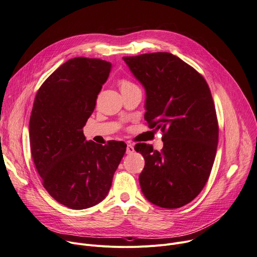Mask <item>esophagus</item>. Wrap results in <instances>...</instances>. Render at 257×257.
Listing matches in <instances>:
<instances>
[{"mask_svg": "<svg viewBox=\"0 0 257 257\" xmlns=\"http://www.w3.org/2000/svg\"><path fill=\"white\" fill-rule=\"evenodd\" d=\"M134 153V145L128 143L126 146V154H133Z\"/></svg>", "mask_w": 257, "mask_h": 257, "instance_id": "obj_1", "label": "esophagus"}]
</instances>
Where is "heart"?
<instances>
[{"instance_id": "1", "label": "heart", "mask_w": 257, "mask_h": 257, "mask_svg": "<svg viewBox=\"0 0 257 257\" xmlns=\"http://www.w3.org/2000/svg\"><path fill=\"white\" fill-rule=\"evenodd\" d=\"M119 87H120V90H124V89L135 87V84L131 82L130 80H127V79H121L119 81Z\"/></svg>"}]
</instances>
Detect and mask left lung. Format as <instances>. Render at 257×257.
<instances>
[{"label": "left lung", "instance_id": "8db88e82", "mask_svg": "<svg viewBox=\"0 0 257 257\" xmlns=\"http://www.w3.org/2000/svg\"><path fill=\"white\" fill-rule=\"evenodd\" d=\"M146 92L144 115L151 128L161 130V152L135 146L145 160L141 190L162 208L190 203L208 181L218 141V124L210 89L191 66L168 52L124 56Z\"/></svg>", "mask_w": 257, "mask_h": 257}]
</instances>
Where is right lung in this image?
Instances as JSON below:
<instances>
[{"instance_id": "obj_1", "label": "right lung", "mask_w": 257, "mask_h": 257, "mask_svg": "<svg viewBox=\"0 0 257 257\" xmlns=\"http://www.w3.org/2000/svg\"><path fill=\"white\" fill-rule=\"evenodd\" d=\"M112 64L75 57L56 69L36 93L29 122L30 148L43 186L68 208L100 203L126 151L123 141H87L82 127Z\"/></svg>"}]
</instances>
